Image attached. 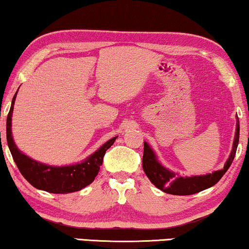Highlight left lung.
Returning <instances> with one entry per match:
<instances>
[{"label": "left lung", "instance_id": "left-lung-1", "mask_svg": "<svg viewBox=\"0 0 249 249\" xmlns=\"http://www.w3.org/2000/svg\"><path fill=\"white\" fill-rule=\"evenodd\" d=\"M239 141V120L237 118L236 124V133L232 150L231 156L225 163L224 169L215 171L213 174H208L205 176H195V177H178L177 174L173 171L166 169L161 164L158 162L156 156L152 151V149L149 147L147 142L144 143L143 148V157H142V168L144 174L150 179V181L159 188L160 190L164 191L167 194L171 195H179V196H187V195H193L199 193L201 190H205L210 187L216 185L220 180L221 177L231 167L232 160L235 158L237 146Z\"/></svg>", "mask_w": 249, "mask_h": 249}]
</instances>
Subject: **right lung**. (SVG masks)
<instances>
[{
  "label": "right lung",
  "mask_w": 249,
  "mask_h": 249,
  "mask_svg": "<svg viewBox=\"0 0 249 249\" xmlns=\"http://www.w3.org/2000/svg\"><path fill=\"white\" fill-rule=\"evenodd\" d=\"M17 93L14 94L10 112L7 114L6 140L11 155H12L13 160L23 177L36 188L52 194L74 193V191L81 190L86 186L90 185L100 170L106 151L112 146L117 137L107 141L99 150L81 163L66 167H52L37 162L22 154L13 141L12 132H11V124H12L11 121H12L13 105Z\"/></svg>",
  "instance_id": "1"
}]
</instances>
